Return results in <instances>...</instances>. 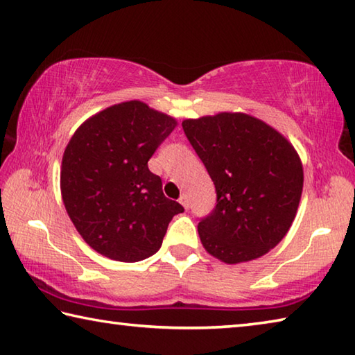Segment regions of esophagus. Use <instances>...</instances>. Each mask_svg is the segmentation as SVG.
I'll return each instance as SVG.
<instances>
[{
  "label": "esophagus",
  "instance_id": "esophagus-1",
  "mask_svg": "<svg viewBox=\"0 0 355 355\" xmlns=\"http://www.w3.org/2000/svg\"><path fill=\"white\" fill-rule=\"evenodd\" d=\"M178 202L180 203H182V205L184 207V209H188L189 208V202H188V196H186V194H183L182 197H180V199H178Z\"/></svg>",
  "mask_w": 355,
  "mask_h": 355
}]
</instances>
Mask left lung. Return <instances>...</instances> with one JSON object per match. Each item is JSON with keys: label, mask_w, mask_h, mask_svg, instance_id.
I'll list each match as a JSON object with an SVG mask.
<instances>
[{"label": "left lung", "mask_w": 355, "mask_h": 355, "mask_svg": "<svg viewBox=\"0 0 355 355\" xmlns=\"http://www.w3.org/2000/svg\"><path fill=\"white\" fill-rule=\"evenodd\" d=\"M182 127L216 186V208L197 228L209 255L227 264L260 258L290 230L304 169L293 144L244 112L186 119Z\"/></svg>", "instance_id": "obj_1"}]
</instances>
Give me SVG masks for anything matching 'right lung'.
Here are the masks:
<instances>
[{"mask_svg":"<svg viewBox=\"0 0 355 355\" xmlns=\"http://www.w3.org/2000/svg\"><path fill=\"white\" fill-rule=\"evenodd\" d=\"M177 120L139 100L112 105L80 125L62 156L61 194L69 218L91 248L135 263L159 250L172 218L148 159Z\"/></svg>","mask_w":355,"mask_h":355,"instance_id":"right-lung-1","label":"right lung"}]
</instances>
